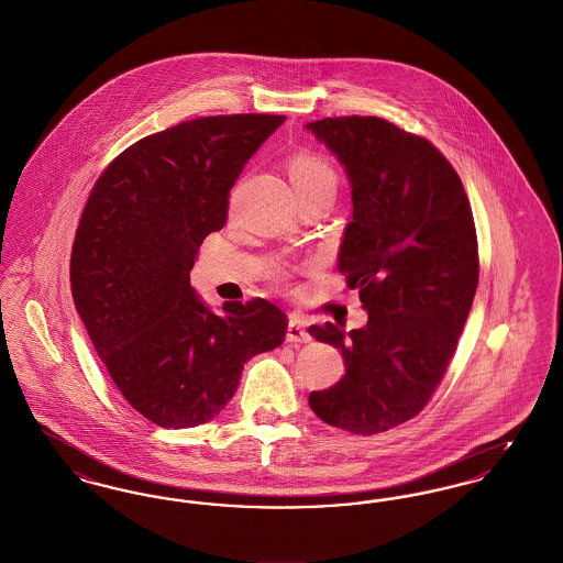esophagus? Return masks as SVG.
Instances as JSON below:
<instances>
[{"instance_id":"1","label":"esophagus","mask_w":563,"mask_h":563,"mask_svg":"<svg viewBox=\"0 0 563 563\" xmlns=\"http://www.w3.org/2000/svg\"><path fill=\"white\" fill-rule=\"evenodd\" d=\"M287 342L291 344H308L310 342V333L306 331L303 322L291 319L289 327H287Z\"/></svg>"}]
</instances>
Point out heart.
<instances>
[{
	"instance_id": "obj_1",
	"label": "heart",
	"mask_w": 563,
	"mask_h": 563,
	"mask_svg": "<svg viewBox=\"0 0 563 563\" xmlns=\"http://www.w3.org/2000/svg\"><path fill=\"white\" fill-rule=\"evenodd\" d=\"M289 177H291V184L299 196L324 188V186L335 188L333 168L319 156L308 154V152L295 154L294 158L289 161Z\"/></svg>"
}]
</instances>
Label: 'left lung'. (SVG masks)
Here are the masks:
<instances>
[{
    "label": "left lung",
    "instance_id": "8db88e82",
    "mask_svg": "<svg viewBox=\"0 0 563 563\" xmlns=\"http://www.w3.org/2000/svg\"><path fill=\"white\" fill-rule=\"evenodd\" d=\"M306 129L349 175L352 219L338 266L367 310L361 329H308L346 363L308 402L335 429L377 434L422 411L454 356L479 283L473 211L454 166L422 136L374 115Z\"/></svg>",
    "mask_w": 563,
    "mask_h": 563
}]
</instances>
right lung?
<instances>
[{"label":"right lung","mask_w":563,"mask_h":563,"mask_svg":"<svg viewBox=\"0 0 563 563\" xmlns=\"http://www.w3.org/2000/svg\"><path fill=\"white\" fill-rule=\"evenodd\" d=\"M283 122L236 113L150 134L109 164L84 207L74 303L118 390L162 429L213 420L244 363L285 342L287 317L274 303L225 301L214 314L189 285L244 164Z\"/></svg>","instance_id":"obj_1"}]
</instances>
